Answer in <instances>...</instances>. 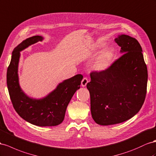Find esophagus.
<instances>
[{
  "mask_svg": "<svg viewBox=\"0 0 156 156\" xmlns=\"http://www.w3.org/2000/svg\"><path fill=\"white\" fill-rule=\"evenodd\" d=\"M88 83V79L87 77H84L82 81H81V85H82V87H85Z\"/></svg>",
  "mask_w": 156,
  "mask_h": 156,
  "instance_id": "34e87169",
  "label": "esophagus"
}]
</instances>
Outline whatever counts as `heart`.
Segmentation results:
<instances>
[{"label": "heart", "mask_w": 156, "mask_h": 156, "mask_svg": "<svg viewBox=\"0 0 156 156\" xmlns=\"http://www.w3.org/2000/svg\"><path fill=\"white\" fill-rule=\"evenodd\" d=\"M104 44H98V48H102ZM114 56V52L112 48H106L96 58L93 64V68L98 71H102L106 69L111 64Z\"/></svg>", "instance_id": "b5f03b06"}]
</instances>
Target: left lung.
I'll return each instance as SVG.
<instances>
[{"instance_id": "obj_1", "label": "left lung", "mask_w": 156, "mask_h": 156, "mask_svg": "<svg viewBox=\"0 0 156 156\" xmlns=\"http://www.w3.org/2000/svg\"><path fill=\"white\" fill-rule=\"evenodd\" d=\"M115 41L123 54L106 69L92 71L87 85L92 119L100 125L120 123L135 115L147 92L148 70L140 44L126 35Z\"/></svg>"}]
</instances>
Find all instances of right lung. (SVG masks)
I'll use <instances>...</instances> for the list:
<instances>
[{"label":"right lung","mask_w":156,"mask_h":156,"mask_svg":"<svg viewBox=\"0 0 156 156\" xmlns=\"http://www.w3.org/2000/svg\"><path fill=\"white\" fill-rule=\"evenodd\" d=\"M42 40L41 36L29 37L14 48L7 69V87L13 107L22 118L40 127L56 126L64 121L66 108L75 92L80 88L83 75H76L59 84L56 90L43 99L33 100L27 97L21 90L18 83L20 51Z\"/></svg>","instance_id":"1"}]
</instances>
